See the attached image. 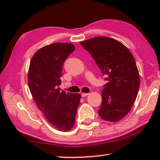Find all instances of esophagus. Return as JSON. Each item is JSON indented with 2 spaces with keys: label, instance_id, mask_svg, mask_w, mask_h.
<instances>
[{
  "label": "esophagus",
  "instance_id": "obj_1",
  "mask_svg": "<svg viewBox=\"0 0 160 160\" xmlns=\"http://www.w3.org/2000/svg\"><path fill=\"white\" fill-rule=\"evenodd\" d=\"M89 94V93H82L81 94V95H82V97H87Z\"/></svg>",
  "mask_w": 160,
  "mask_h": 160
}]
</instances>
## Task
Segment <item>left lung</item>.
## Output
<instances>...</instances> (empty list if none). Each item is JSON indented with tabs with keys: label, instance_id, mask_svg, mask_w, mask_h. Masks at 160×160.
<instances>
[{
	"label": "left lung",
	"instance_id": "obj_1",
	"mask_svg": "<svg viewBox=\"0 0 160 160\" xmlns=\"http://www.w3.org/2000/svg\"><path fill=\"white\" fill-rule=\"evenodd\" d=\"M80 44L108 81L102 91L99 115L104 121L117 122L128 114L138 92L140 76L133 56L123 44L109 37L92 38Z\"/></svg>",
	"mask_w": 160,
	"mask_h": 160
}]
</instances>
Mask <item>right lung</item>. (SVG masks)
<instances>
[{
	"label": "right lung",
	"mask_w": 160,
	"mask_h": 160,
	"mask_svg": "<svg viewBox=\"0 0 160 160\" xmlns=\"http://www.w3.org/2000/svg\"><path fill=\"white\" fill-rule=\"evenodd\" d=\"M75 51L70 43H54L38 50L28 72L29 90L37 107L60 131H68L75 123L80 94L60 91L64 61Z\"/></svg>",
	"instance_id": "right-lung-1"
}]
</instances>
